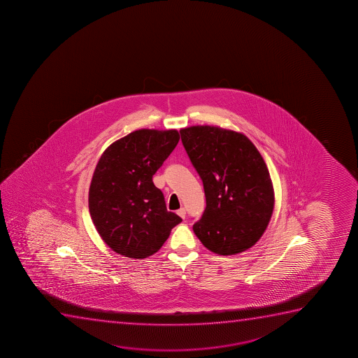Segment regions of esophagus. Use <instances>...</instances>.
Masks as SVG:
<instances>
[{
	"label": "esophagus",
	"instance_id": "1",
	"mask_svg": "<svg viewBox=\"0 0 358 358\" xmlns=\"http://www.w3.org/2000/svg\"><path fill=\"white\" fill-rule=\"evenodd\" d=\"M177 215H180L182 219L185 218V208H180V210H177Z\"/></svg>",
	"mask_w": 358,
	"mask_h": 358
}]
</instances>
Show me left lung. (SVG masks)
<instances>
[{
  "label": "left lung",
  "mask_w": 358,
  "mask_h": 358,
  "mask_svg": "<svg viewBox=\"0 0 358 358\" xmlns=\"http://www.w3.org/2000/svg\"><path fill=\"white\" fill-rule=\"evenodd\" d=\"M180 133L206 196L194 234L219 255L247 250L260 240L273 213V185L265 160L242 133L213 126Z\"/></svg>",
  "instance_id": "1"
}]
</instances>
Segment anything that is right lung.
<instances>
[{
    "label": "right lung",
    "instance_id": "add662e5",
    "mask_svg": "<svg viewBox=\"0 0 358 358\" xmlns=\"http://www.w3.org/2000/svg\"><path fill=\"white\" fill-rule=\"evenodd\" d=\"M176 129H139L103 152L90 185L89 210L98 234L123 257L158 252L182 222L165 205L152 177L176 148Z\"/></svg>",
    "mask_w": 358,
    "mask_h": 358
}]
</instances>
